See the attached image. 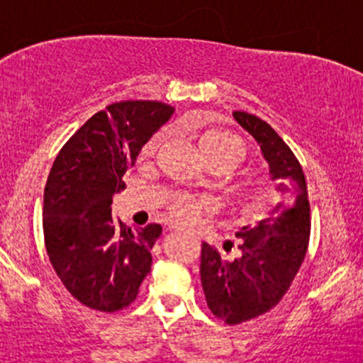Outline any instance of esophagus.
I'll return each instance as SVG.
<instances>
[{"instance_id":"obj_1","label":"esophagus","mask_w":363,"mask_h":363,"mask_svg":"<svg viewBox=\"0 0 363 363\" xmlns=\"http://www.w3.org/2000/svg\"><path fill=\"white\" fill-rule=\"evenodd\" d=\"M170 230H179V228H176V227H170Z\"/></svg>"}]
</instances>
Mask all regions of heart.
I'll return each mask as SVG.
<instances>
[{
	"mask_svg": "<svg viewBox=\"0 0 363 363\" xmlns=\"http://www.w3.org/2000/svg\"><path fill=\"white\" fill-rule=\"evenodd\" d=\"M164 133L153 136L147 143V147H145V153L150 155V153L157 152L160 148V145L164 143ZM198 148L201 152V155L206 158L208 164L210 162H225V164L232 165V167L242 160L245 153L242 140L232 131H227V129L222 128L203 129L198 135ZM167 208L174 220H177L181 223H189L196 220V216L201 213V210H205L206 201L196 199L193 196L176 194L169 199Z\"/></svg>",
	"mask_w": 363,
	"mask_h": 363,
	"instance_id": "1",
	"label": "heart"
}]
</instances>
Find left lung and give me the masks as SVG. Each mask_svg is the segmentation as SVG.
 I'll return each instance as SVG.
<instances>
[{"label": "left lung", "instance_id": "left-lung-1", "mask_svg": "<svg viewBox=\"0 0 363 363\" xmlns=\"http://www.w3.org/2000/svg\"><path fill=\"white\" fill-rule=\"evenodd\" d=\"M232 116L257 141L269 177L278 182L274 189L281 193L266 218L237 232L242 239L239 259L225 261L203 242L199 273L208 307L227 324H239L272 311L290 289L307 252L311 206L303 170L278 133L247 112Z\"/></svg>", "mask_w": 363, "mask_h": 363}]
</instances>
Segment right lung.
<instances>
[{"instance_id":"add662e5","label":"right lung","mask_w":363,"mask_h":363,"mask_svg":"<svg viewBox=\"0 0 363 363\" xmlns=\"http://www.w3.org/2000/svg\"><path fill=\"white\" fill-rule=\"evenodd\" d=\"M174 111L155 101L111 104L91 116L54 160L44 189L45 249L66 290L90 309L128 307L152 269L162 225L131 230L114 220L111 205L141 148Z\"/></svg>"}]
</instances>
